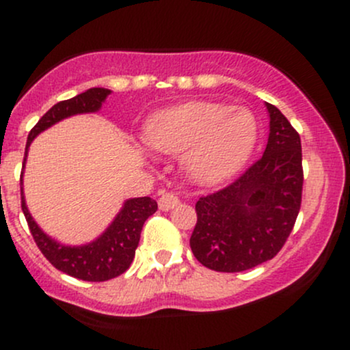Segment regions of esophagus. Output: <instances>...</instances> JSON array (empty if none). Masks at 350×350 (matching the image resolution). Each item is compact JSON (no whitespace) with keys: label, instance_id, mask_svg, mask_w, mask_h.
<instances>
[{"label":"esophagus","instance_id":"obj_1","mask_svg":"<svg viewBox=\"0 0 350 350\" xmlns=\"http://www.w3.org/2000/svg\"><path fill=\"white\" fill-rule=\"evenodd\" d=\"M178 204H179V199L176 198L174 194H171V192H164V194L158 200L159 208H161V211H164V212L171 211V208H174L176 206H178Z\"/></svg>","mask_w":350,"mask_h":350}]
</instances>
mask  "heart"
<instances>
[{"label":"heart","instance_id":"1","mask_svg":"<svg viewBox=\"0 0 350 350\" xmlns=\"http://www.w3.org/2000/svg\"><path fill=\"white\" fill-rule=\"evenodd\" d=\"M144 135L154 151L184 152V171L194 183L215 186L248 161L258 138V122L243 107L187 102L152 115Z\"/></svg>","mask_w":350,"mask_h":350}]
</instances>
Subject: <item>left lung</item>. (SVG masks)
<instances>
[{"label": "left lung", "mask_w": 350, "mask_h": 350, "mask_svg": "<svg viewBox=\"0 0 350 350\" xmlns=\"http://www.w3.org/2000/svg\"><path fill=\"white\" fill-rule=\"evenodd\" d=\"M262 158L235 183L196 204L191 248L204 267L245 271L271 260L290 237L301 207L303 156L298 131L271 103Z\"/></svg>", "instance_id": "1"}]
</instances>
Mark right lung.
<instances>
[{
    "instance_id": "1",
    "label": "right lung",
    "mask_w": 350,
    "mask_h": 350,
    "mask_svg": "<svg viewBox=\"0 0 350 350\" xmlns=\"http://www.w3.org/2000/svg\"><path fill=\"white\" fill-rule=\"evenodd\" d=\"M110 94L111 90H108V88L94 87L88 88L83 94L75 95L74 98L55 103L36 123V126L27 136L24 164H26L27 151H29L31 143L36 136L51 128L52 124L62 122L64 118H69V116L97 113ZM21 207L34 242L42 252V255L57 270L83 281H107L126 271L135 258V252L139 243V235H142L144 222H146L148 217L158 211V204L151 198L128 199L123 202V207L120 208L113 222L97 239L85 245H64L47 235L36 224L29 208L26 206L23 187Z\"/></svg>"
}]
</instances>
